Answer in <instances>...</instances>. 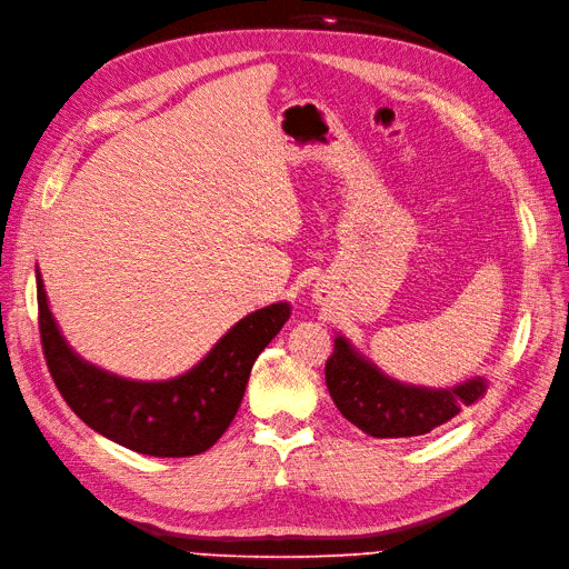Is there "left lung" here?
<instances>
[{
    "label": "left lung",
    "instance_id": "obj_1",
    "mask_svg": "<svg viewBox=\"0 0 569 569\" xmlns=\"http://www.w3.org/2000/svg\"><path fill=\"white\" fill-rule=\"evenodd\" d=\"M326 387L338 411L372 438H413L448 423L485 397V380L456 389H419L389 380L365 362L343 338L333 340L326 360Z\"/></svg>",
    "mask_w": 569,
    "mask_h": 569
}]
</instances>
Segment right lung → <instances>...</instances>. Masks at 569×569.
Returning a JSON list of instances; mask_svg holds the SVG:
<instances>
[{
	"label": "right lung",
	"instance_id": "add662e5",
	"mask_svg": "<svg viewBox=\"0 0 569 569\" xmlns=\"http://www.w3.org/2000/svg\"><path fill=\"white\" fill-rule=\"evenodd\" d=\"M38 328L48 372L68 407L113 443L156 458L209 450L241 407L250 368L289 319L272 305L238 321L194 370L170 382H129L87 365L66 346L38 277Z\"/></svg>",
	"mask_w": 569,
	"mask_h": 569
}]
</instances>
